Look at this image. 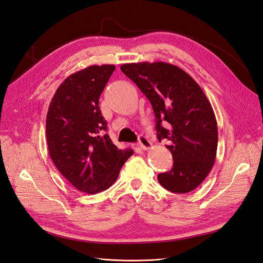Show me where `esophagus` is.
<instances>
[{
	"mask_svg": "<svg viewBox=\"0 0 263 263\" xmlns=\"http://www.w3.org/2000/svg\"><path fill=\"white\" fill-rule=\"evenodd\" d=\"M139 145H140V147H141L142 149L146 151V149H148V148L152 147V143H151V141L145 137V135H140V138H139Z\"/></svg>",
	"mask_w": 263,
	"mask_h": 263,
	"instance_id": "1",
	"label": "esophagus"
}]
</instances>
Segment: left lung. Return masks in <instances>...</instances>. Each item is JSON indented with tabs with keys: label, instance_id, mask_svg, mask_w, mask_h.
I'll use <instances>...</instances> for the list:
<instances>
[{
	"label": "left lung",
	"instance_id": "1",
	"mask_svg": "<svg viewBox=\"0 0 263 263\" xmlns=\"http://www.w3.org/2000/svg\"><path fill=\"white\" fill-rule=\"evenodd\" d=\"M120 69L152 104L158 141H168L174 164L157 176L158 182L175 193L194 190L211 172L217 149L216 118L205 94L174 64L126 63Z\"/></svg>",
	"mask_w": 263,
	"mask_h": 263
}]
</instances>
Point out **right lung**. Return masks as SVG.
Returning <instances> with one entry per match:
<instances>
[{
    "mask_svg": "<svg viewBox=\"0 0 263 263\" xmlns=\"http://www.w3.org/2000/svg\"><path fill=\"white\" fill-rule=\"evenodd\" d=\"M116 66L90 65L66 78L49 105L46 135L50 157L67 181L95 194L117 180L131 148H118L105 134L107 122L98 106Z\"/></svg>",
    "mask_w": 263,
    "mask_h": 263,
    "instance_id": "right-lung-1",
    "label": "right lung"
}]
</instances>
